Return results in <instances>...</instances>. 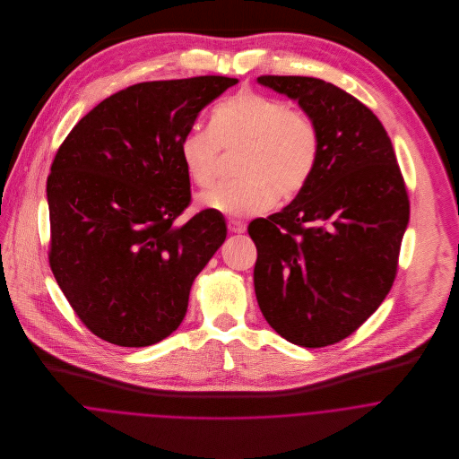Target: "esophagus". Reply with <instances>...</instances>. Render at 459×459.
<instances>
[{"label":"esophagus","instance_id":"34e87169","mask_svg":"<svg viewBox=\"0 0 459 459\" xmlns=\"http://www.w3.org/2000/svg\"><path fill=\"white\" fill-rule=\"evenodd\" d=\"M228 230L231 233H244L246 231V224L242 221H238V219H230L228 221Z\"/></svg>","mask_w":459,"mask_h":459}]
</instances>
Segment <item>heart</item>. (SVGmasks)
I'll return each mask as SVG.
<instances>
[{
  "label": "heart",
  "mask_w": 459,
  "mask_h": 459,
  "mask_svg": "<svg viewBox=\"0 0 459 459\" xmlns=\"http://www.w3.org/2000/svg\"><path fill=\"white\" fill-rule=\"evenodd\" d=\"M212 131L193 127L180 143L189 178L201 189L219 178L222 150H244L238 182L219 186L201 196V204L244 217L268 210L279 195H300L311 182L322 150L315 120L288 102L253 90H240L217 104Z\"/></svg>",
  "instance_id": "b5f03b06"
}]
</instances>
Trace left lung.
<instances>
[{
	"label": "left lung",
	"mask_w": 459,
	"mask_h": 459,
	"mask_svg": "<svg viewBox=\"0 0 459 459\" xmlns=\"http://www.w3.org/2000/svg\"><path fill=\"white\" fill-rule=\"evenodd\" d=\"M258 81L299 100L322 150L307 187L247 228L258 249L255 291L279 335L324 348L351 335L391 291L408 193L387 132L353 95L316 77Z\"/></svg>",
	"instance_id": "8db88e82"
}]
</instances>
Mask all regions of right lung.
<instances>
[{
  "instance_id": "obj_1",
  "label": "right lung",
  "mask_w": 459,
  "mask_h": 459,
  "mask_svg": "<svg viewBox=\"0 0 459 459\" xmlns=\"http://www.w3.org/2000/svg\"><path fill=\"white\" fill-rule=\"evenodd\" d=\"M238 81H146L102 100L60 144L48 177L49 264L77 318L118 346H150L182 324L197 273L226 240L224 217L191 203L180 143Z\"/></svg>"
}]
</instances>
